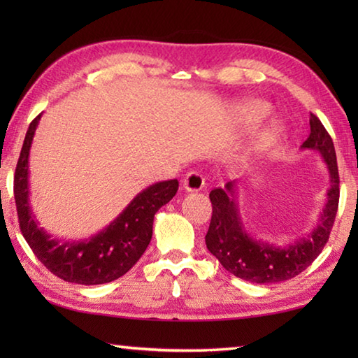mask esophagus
Listing matches in <instances>:
<instances>
[{"instance_id":"esophagus-1","label":"esophagus","mask_w":358,"mask_h":358,"mask_svg":"<svg viewBox=\"0 0 358 358\" xmlns=\"http://www.w3.org/2000/svg\"><path fill=\"white\" fill-rule=\"evenodd\" d=\"M205 186V178L199 172H187L183 178V187L187 192H196L201 191Z\"/></svg>"}]
</instances>
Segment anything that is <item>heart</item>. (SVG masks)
I'll return each instance as SVG.
<instances>
[{"mask_svg": "<svg viewBox=\"0 0 358 358\" xmlns=\"http://www.w3.org/2000/svg\"><path fill=\"white\" fill-rule=\"evenodd\" d=\"M268 110L270 108L265 104V102L252 99V101H246L240 106V117L246 124H252V123H257L259 120H262L265 115L268 113ZM278 132H280L278 126H271V128L266 131L262 137L264 143H268L273 141V138L278 136Z\"/></svg>", "mask_w": 358, "mask_h": 358, "instance_id": "heart-1", "label": "heart"}]
</instances>
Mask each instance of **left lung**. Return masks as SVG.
Returning a JSON list of instances; mask_svg holds the SVG:
<instances>
[{
  "label": "left lung",
  "mask_w": 358,
  "mask_h": 358,
  "mask_svg": "<svg viewBox=\"0 0 358 358\" xmlns=\"http://www.w3.org/2000/svg\"><path fill=\"white\" fill-rule=\"evenodd\" d=\"M310 137L303 142L301 148L316 150L322 155L330 173V189L327 192V203L319 224L308 237L284 248L252 238L241 222L235 181H229L226 187H216L210 192L213 213L205 243L229 273L257 284L286 281L306 270L329 241L339 202L336 153L330 134L313 113L310 115Z\"/></svg>",
  "instance_id": "left-lung-1"
}]
</instances>
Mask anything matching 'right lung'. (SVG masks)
Here are the masks:
<instances>
[{
	"instance_id": "add662e5",
	"label": "right lung",
	"mask_w": 358,
	"mask_h": 358,
	"mask_svg": "<svg viewBox=\"0 0 358 358\" xmlns=\"http://www.w3.org/2000/svg\"><path fill=\"white\" fill-rule=\"evenodd\" d=\"M38 115L27 131L14 175V197L20 230L47 270L68 282L94 286L110 282L132 268L150 245L156 211L178 191V181H159L132 199L121 215L94 237L83 241H58L36 222L29 207L28 156Z\"/></svg>"
}]
</instances>
